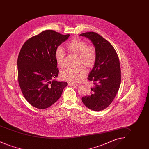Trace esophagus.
<instances>
[{
    "label": "esophagus",
    "mask_w": 149,
    "mask_h": 149,
    "mask_svg": "<svg viewBox=\"0 0 149 149\" xmlns=\"http://www.w3.org/2000/svg\"><path fill=\"white\" fill-rule=\"evenodd\" d=\"M68 85L71 86H77L78 84H75V83H68Z\"/></svg>",
    "instance_id": "34e87169"
}]
</instances>
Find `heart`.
Wrapping results in <instances>:
<instances>
[{"instance_id":"b5f03b06","label":"heart","mask_w":149,"mask_h":149,"mask_svg":"<svg viewBox=\"0 0 149 149\" xmlns=\"http://www.w3.org/2000/svg\"><path fill=\"white\" fill-rule=\"evenodd\" d=\"M66 49L69 52L77 56V65H83L86 69L92 68L96 61L97 54L95 49L88 43L79 38H74L67 45ZM57 63L60 68L65 65V54L61 47L57 49L55 54ZM86 71L84 67L80 66L76 68L66 69L61 72V77L66 81L78 83L84 78Z\"/></svg>"}]
</instances>
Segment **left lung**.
I'll use <instances>...</instances> for the list:
<instances>
[{
    "label": "left lung",
    "instance_id": "1",
    "mask_svg": "<svg viewBox=\"0 0 149 149\" xmlns=\"http://www.w3.org/2000/svg\"><path fill=\"white\" fill-rule=\"evenodd\" d=\"M80 36L91 40L97 54L95 63L88 78L93 83L92 92L81 98L82 102L93 111H102L111 104L120 88L119 58L113 46L99 34L89 32Z\"/></svg>",
    "mask_w": 149,
    "mask_h": 149
}]
</instances>
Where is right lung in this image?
<instances>
[{
  "label": "right lung",
  "instance_id": "add662e5",
  "mask_svg": "<svg viewBox=\"0 0 149 149\" xmlns=\"http://www.w3.org/2000/svg\"><path fill=\"white\" fill-rule=\"evenodd\" d=\"M69 36L46 30L29 38L22 47L17 60L18 83L25 99L36 108L52 105L68 85L53 79L59 72L55 51Z\"/></svg>",
  "mask_w": 149,
  "mask_h": 149
}]
</instances>
